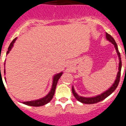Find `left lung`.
I'll return each instance as SVG.
<instances>
[{"mask_svg":"<svg viewBox=\"0 0 126 126\" xmlns=\"http://www.w3.org/2000/svg\"><path fill=\"white\" fill-rule=\"evenodd\" d=\"M106 38L107 39L110 41L112 44H113L114 46V48L116 49V52L118 56V58H119V66H118V72L117 74V76H116V78L114 81V83L113 84V85L109 88V89L107 90L106 91L104 92L103 93H102L101 94L98 95V96H96L94 97H91V98H85V97H82L80 96L77 93H76L75 91H74V89L73 86L72 88V91L73 93L74 96L76 98V100H78L79 102H81L83 104H96V103H98V102L102 101V100H104L105 98H106L107 96H109V95L112 94V93L115 91V89H116L117 86L118 85V83H119L120 81V74H121V68H122V61H121V58H120V54L119 51H118V46L116 45V42L114 41V39H113V37L111 36V35L108 34L107 33H106Z\"/></svg>","mask_w":126,"mask_h":126,"instance_id":"1","label":"left lung"}]
</instances>
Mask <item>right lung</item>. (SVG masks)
<instances>
[{
    "mask_svg": "<svg viewBox=\"0 0 126 126\" xmlns=\"http://www.w3.org/2000/svg\"><path fill=\"white\" fill-rule=\"evenodd\" d=\"M17 38H15L12 41V42L10 43V46L8 47V50L6 54H8V53L10 52V51L11 50V49L13 47V44L15 43V41H16ZM5 73V71H4ZM63 72H60L59 74H57L56 75L54 76V78H53V83H52V89H51L50 91L49 92V93L48 94L45 96L43 98L39 99V100H33V101H29V102H23L22 104H25V105H28V106H33V107H39V106H42L45 105V104H48V102H50V100L52 99L53 96H54V93H55V91H56V85H57V83H58V81L59 80V79L60 78V77L62 75Z\"/></svg>",
    "mask_w": 126,
    "mask_h": 126,
    "instance_id": "obj_1",
    "label": "right lung"
}]
</instances>
